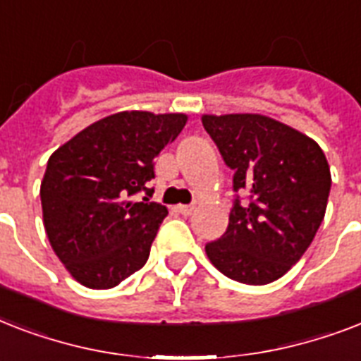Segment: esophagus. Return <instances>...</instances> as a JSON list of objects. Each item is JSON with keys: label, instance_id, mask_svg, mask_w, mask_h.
<instances>
[{"label": "esophagus", "instance_id": "34e87169", "mask_svg": "<svg viewBox=\"0 0 361 361\" xmlns=\"http://www.w3.org/2000/svg\"><path fill=\"white\" fill-rule=\"evenodd\" d=\"M178 212L187 217V215H191L192 212H195V206H191V204H180V206H178Z\"/></svg>", "mask_w": 361, "mask_h": 361}]
</instances>
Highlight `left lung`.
<instances>
[{"label": "left lung", "instance_id": "8db88e82", "mask_svg": "<svg viewBox=\"0 0 361 361\" xmlns=\"http://www.w3.org/2000/svg\"><path fill=\"white\" fill-rule=\"evenodd\" d=\"M204 129L234 170L228 228L206 243L209 262L245 285H268L311 245L324 219L330 164L313 138L260 114L202 116Z\"/></svg>", "mask_w": 361, "mask_h": 361}]
</instances>
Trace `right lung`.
I'll list each match as a JSON object with an SVG mask.
<instances>
[{
  "label": "right lung",
  "instance_id": "1",
  "mask_svg": "<svg viewBox=\"0 0 361 361\" xmlns=\"http://www.w3.org/2000/svg\"><path fill=\"white\" fill-rule=\"evenodd\" d=\"M185 114L125 110L95 121L50 155L41 181L42 223L54 252L80 285L112 288L146 264L169 209L149 202L153 159ZM138 192H146L142 203Z\"/></svg>",
  "mask_w": 361,
  "mask_h": 361
}]
</instances>
